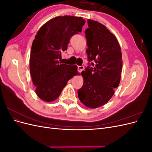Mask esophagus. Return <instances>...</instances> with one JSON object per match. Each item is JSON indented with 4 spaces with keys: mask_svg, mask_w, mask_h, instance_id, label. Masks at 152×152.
<instances>
[{
    "mask_svg": "<svg viewBox=\"0 0 152 152\" xmlns=\"http://www.w3.org/2000/svg\"><path fill=\"white\" fill-rule=\"evenodd\" d=\"M84 66H78V71H79V72H81L82 70H84Z\"/></svg>",
    "mask_w": 152,
    "mask_h": 152,
    "instance_id": "esophagus-1",
    "label": "esophagus"
}]
</instances>
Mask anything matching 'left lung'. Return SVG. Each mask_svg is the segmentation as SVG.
<instances>
[{"instance_id": "1", "label": "left lung", "mask_w": 152, "mask_h": 152, "mask_svg": "<svg viewBox=\"0 0 152 152\" xmlns=\"http://www.w3.org/2000/svg\"><path fill=\"white\" fill-rule=\"evenodd\" d=\"M86 31V53L93 67L81 73L84 84L78 91L82 103L97 108L107 103L120 84L122 69L121 48L117 38L107 27L92 20H87Z\"/></svg>"}]
</instances>
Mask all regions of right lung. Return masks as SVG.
I'll return each instance as SVG.
<instances>
[{"mask_svg": "<svg viewBox=\"0 0 152 152\" xmlns=\"http://www.w3.org/2000/svg\"><path fill=\"white\" fill-rule=\"evenodd\" d=\"M85 23L82 17L60 16L49 20L37 33L30 52V71L35 93L44 102L56 100L68 81L79 74L76 65L60 61L70 38L81 32Z\"/></svg>", "mask_w": 152, "mask_h": 152, "instance_id": "obj_1", "label": "right lung"}]
</instances>
